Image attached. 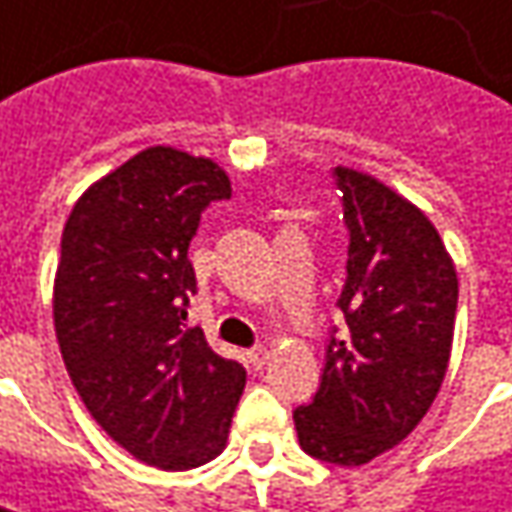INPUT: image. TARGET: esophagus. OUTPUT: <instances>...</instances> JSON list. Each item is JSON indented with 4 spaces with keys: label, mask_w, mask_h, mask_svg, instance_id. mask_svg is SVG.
<instances>
[{
    "label": "esophagus",
    "mask_w": 512,
    "mask_h": 512,
    "mask_svg": "<svg viewBox=\"0 0 512 512\" xmlns=\"http://www.w3.org/2000/svg\"><path fill=\"white\" fill-rule=\"evenodd\" d=\"M246 359H249L252 368H263L266 359H269V350H266V347H252V350L246 353Z\"/></svg>",
    "instance_id": "1"
}]
</instances>
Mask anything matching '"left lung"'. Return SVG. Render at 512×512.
Returning a JSON list of instances; mask_svg holds the SVG:
<instances>
[{
  "label": "left lung",
  "instance_id": "left-lung-1",
  "mask_svg": "<svg viewBox=\"0 0 512 512\" xmlns=\"http://www.w3.org/2000/svg\"><path fill=\"white\" fill-rule=\"evenodd\" d=\"M347 228L345 286L298 443L324 464L359 466L397 446L435 403L449 365L458 275L429 217L382 182L336 167Z\"/></svg>",
  "mask_w": 512,
  "mask_h": 512
}]
</instances>
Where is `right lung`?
I'll use <instances>...</instances> for the list:
<instances>
[{"label": "right lung", "instance_id": "right-lung-1", "mask_svg": "<svg viewBox=\"0 0 512 512\" xmlns=\"http://www.w3.org/2000/svg\"><path fill=\"white\" fill-rule=\"evenodd\" d=\"M228 196L214 162L150 147L95 182L63 228L54 330L66 371L106 435L159 469L217 458L246 385V368L188 327V246Z\"/></svg>", "mask_w": 512, "mask_h": 512}]
</instances>
